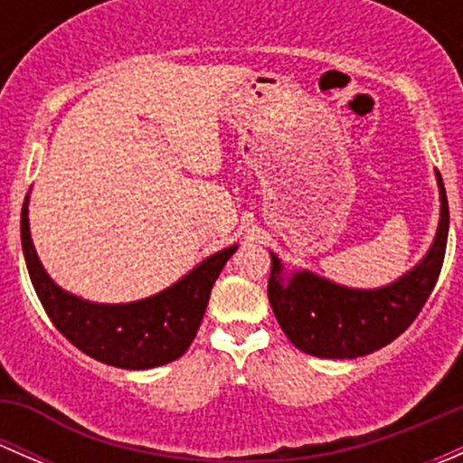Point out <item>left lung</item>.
<instances>
[{"label": "left lung", "mask_w": 463, "mask_h": 463, "mask_svg": "<svg viewBox=\"0 0 463 463\" xmlns=\"http://www.w3.org/2000/svg\"><path fill=\"white\" fill-rule=\"evenodd\" d=\"M437 185L441 210L430 249L419 264L385 287L352 288L307 269L287 273L282 260L270 253L269 302L300 352L318 358L367 356L412 325L430 298L446 255L450 214L439 172Z\"/></svg>", "instance_id": "left-lung-1"}]
</instances>
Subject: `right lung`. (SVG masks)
<instances>
[{"mask_svg": "<svg viewBox=\"0 0 463 463\" xmlns=\"http://www.w3.org/2000/svg\"><path fill=\"white\" fill-rule=\"evenodd\" d=\"M22 250L46 316L69 343L105 365L152 370L188 352L203 320L210 288L237 244L199 261L163 291L118 305L85 300L51 279L31 240L29 194L22 205Z\"/></svg>", "mask_w": 463, "mask_h": 463, "instance_id": "1", "label": "right lung"}]
</instances>
